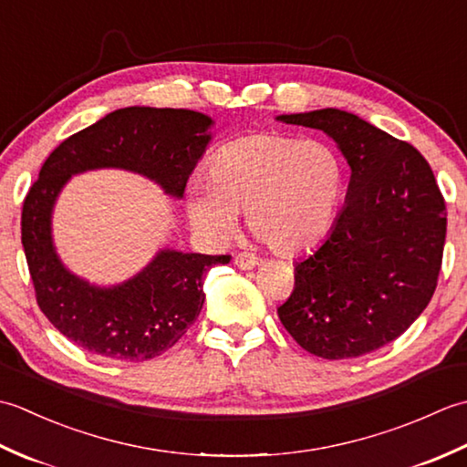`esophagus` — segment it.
<instances>
[{
    "label": "esophagus",
    "instance_id": "34e87169",
    "mask_svg": "<svg viewBox=\"0 0 467 467\" xmlns=\"http://www.w3.org/2000/svg\"><path fill=\"white\" fill-rule=\"evenodd\" d=\"M259 263H261V259L256 254H253V253H239V254L234 256V265L239 266V269H243V271H251Z\"/></svg>",
    "mask_w": 467,
    "mask_h": 467
}]
</instances>
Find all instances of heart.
<instances>
[{"instance_id":"b5f03b06","label":"heart","mask_w":467,"mask_h":467,"mask_svg":"<svg viewBox=\"0 0 467 467\" xmlns=\"http://www.w3.org/2000/svg\"><path fill=\"white\" fill-rule=\"evenodd\" d=\"M188 188L186 214L198 233L224 241L246 211L253 233L275 254L319 244L335 221L343 166L329 146L281 134H253L226 144Z\"/></svg>"}]
</instances>
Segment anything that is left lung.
I'll list each match as a JSON object with an SVG mask.
<instances>
[{"mask_svg": "<svg viewBox=\"0 0 467 467\" xmlns=\"http://www.w3.org/2000/svg\"><path fill=\"white\" fill-rule=\"evenodd\" d=\"M276 120L325 132L351 168L343 211L295 263L279 319L323 359L379 349L408 331L438 285L448 214L431 168L411 144L337 108Z\"/></svg>", "mask_w": 467, "mask_h": 467, "instance_id": "8db88e82", "label": "left lung"}]
</instances>
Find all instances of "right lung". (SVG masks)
Returning a JSON list of instances; mask_svg holds the SVG:
<instances>
[{
	"label": "right lung",
	"instance_id": "add662e5",
	"mask_svg": "<svg viewBox=\"0 0 467 467\" xmlns=\"http://www.w3.org/2000/svg\"><path fill=\"white\" fill-rule=\"evenodd\" d=\"M211 116L184 108L130 106L66 138L47 156L22 211V244L39 309L82 349L110 361H148L181 339L204 303V275L226 254L161 249L140 273L100 286L74 275L56 253L52 214L76 174L120 168L182 198L213 140Z\"/></svg>",
	"mask_w": 467,
	"mask_h": 467
}]
</instances>
